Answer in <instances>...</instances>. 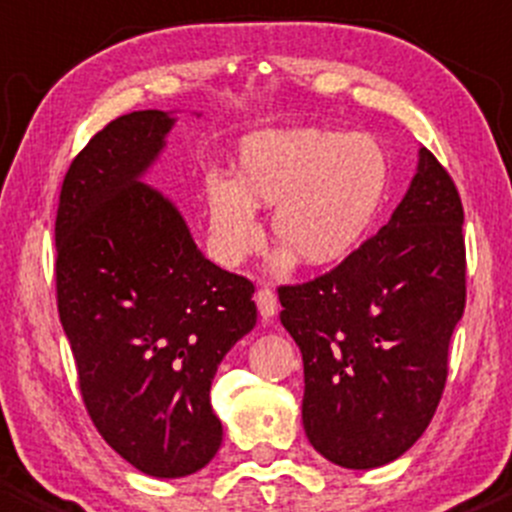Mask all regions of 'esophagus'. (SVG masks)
Here are the masks:
<instances>
[{
    "label": "esophagus",
    "instance_id": "obj_1",
    "mask_svg": "<svg viewBox=\"0 0 512 512\" xmlns=\"http://www.w3.org/2000/svg\"><path fill=\"white\" fill-rule=\"evenodd\" d=\"M256 305L261 318H273V315L278 313V298L271 288H261V291L256 293Z\"/></svg>",
    "mask_w": 512,
    "mask_h": 512
}]
</instances>
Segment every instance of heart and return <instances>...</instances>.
Here are the masks:
<instances>
[{
  "instance_id": "obj_1",
  "label": "heart",
  "mask_w": 512,
  "mask_h": 512,
  "mask_svg": "<svg viewBox=\"0 0 512 512\" xmlns=\"http://www.w3.org/2000/svg\"><path fill=\"white\" fill-rule=\"evenodd\" d=\"M389 187V160L367 133L293 128L266 130L241 142L236 179H204L209 246L234 266L261 244L256 209L271 207L281 241L276 271L303 261L328 268L360 249Z\"/></svg>"
}]
</instances>
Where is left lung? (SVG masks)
Here are the masks:
<instances>
[{
  "label": "left lung",
  "instance_id": "left-lung-1",
  "mask_svg": "<svg viewBox=\"0 0 512 512\" xmlns=\"http://www.w3.org/2000/svg\"><path fill=\"white\" fill-rule=\"evenodd\" d=\"M281 323L303 355V429L342 468L392 463L439 407L466 308L463 207L426 147L392 219L303 286H281Z\"/></svg>",
  "mask_w": 512,
  "mask_h": 512
}]
</instances>
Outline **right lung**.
Wrapping results in <instances>:
<instances>
[{
    "label": "right lung",
    "mask_w": 512,
    "mask_h": 512,
    "mask_svg": "<svg viewBox=\"0 0 512 512\" xmlns=\"http://www.w3.org/2000/svg\"><path fill=\"white\" fill-rule=\"evenodd\" d=\"M177 118L135 110L76 155L56 214V293L83 402L147 476L182 478L221 446L209 402L226 352L256 325L254 283L197 249L172 199L145 184Z\"/></svg>",
    "instance_id": "obj_1"
}]
</instances>
